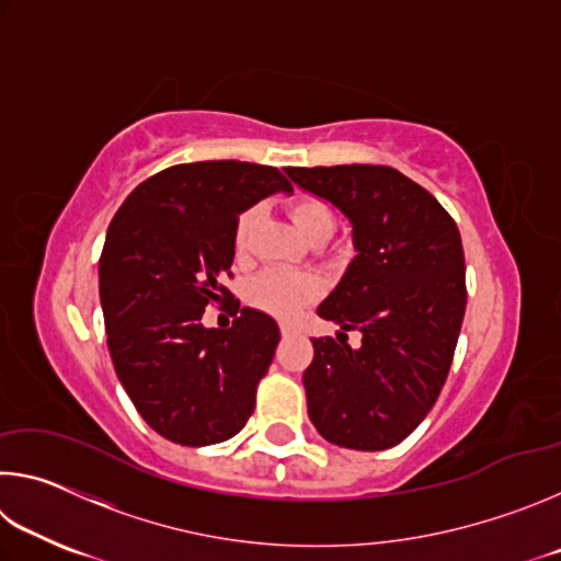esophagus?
<instances>
[{
	"label": "esophagus",
	"mask_w": 561,
	"mask_h": 561,
	"mask_svg": "<svg viewBox=\"0 0 561 561\" xmlns=\"http://www.w3.org/2000/svg\"><path fill=\"white\" fill-rule=\"evenodd\" d=\"M279 329H282V336H291V334H297V327H294L291 321H282Z\"/></svg>",
	"instance_id": "esophagus-1"
}]
</instances>
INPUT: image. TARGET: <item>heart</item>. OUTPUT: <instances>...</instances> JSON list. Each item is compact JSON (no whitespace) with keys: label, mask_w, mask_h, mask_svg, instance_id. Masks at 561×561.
Returning a JSON list of instances; mask_svg holds the SVG:
<instances>
[{"label":"heart","mask_w":561,"mask_h":561,"mask_svg":"<svg viewBox=\"0 0 561 561\" xmlns=\"http://www.w3.org/2000/svg\"><path fill=\"white\" fill-rule=\"evenodd\" d=\"M289 217L297 232L304 240H317L324 237L329 240L336 230V215L331 210V205L321 201V197H299L289 205ZM254 215L242 213L237 217L234 225V250L237 257H244L247 247H250ZM317 297V282L304 274H289V272H262L260 277H254L247 287V299L254 309L264 311V314L291 319L314 301Z\"/></svg>","instance_id":"1"}]
</instances>
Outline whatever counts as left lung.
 <instances>
[{
	"mask_svg": "<svg viewBox=\"0 0 561 561\" xmlns=\"http://www.w3.org/2000/svg\"><path fill=\"white\" fill-rule=\"evenodd\" d=\"M354 227L356 257L317 309L341 327L314 339L309 417L329 443L386 450L428 415L448 378L465 301L458 225L428 190L388 165L287 168ZM362 331V346L345 344Z\"/></svg>",
	"mask_w": 561,
	"mask_h": 561,
	"instance_id": "obj_1",
	"label": "left lung"
}]
</instances>
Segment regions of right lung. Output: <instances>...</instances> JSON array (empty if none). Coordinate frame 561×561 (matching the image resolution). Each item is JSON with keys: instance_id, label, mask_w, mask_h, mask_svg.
Wrapping results in <instances>:
<instances>
[{"instance_id": "add662e5", "label": "right lung", "mask_w": 561, "mask_h": 561, "mask_svg": "<svg viewBox=\"0 0 561 561\" xmlns=\"http://www.w3.org/2000/svg\"><path fill=\"white\" fill-rule=\"evenodd\" d=\"M277 168L240 160L173 165L140 183L111 220L99 291L118 381L163 438L201 448L244 428L279 344L264 311L232 304L227 329H205L213 301L232 299L234 225L272 193Z\"/></svg>"}]
</instances>
